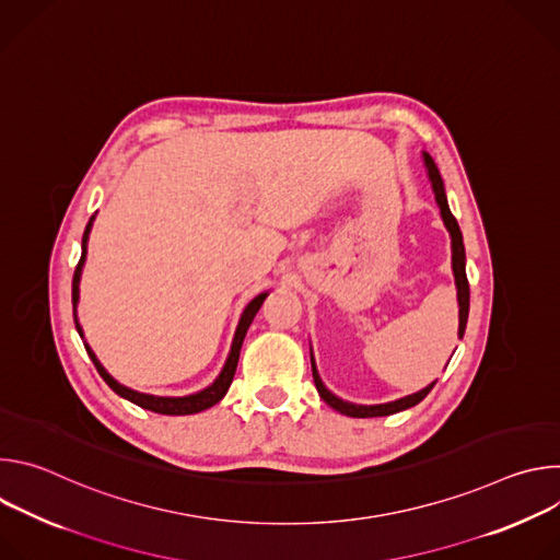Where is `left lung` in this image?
<instances>
[{
    "mask_svg": "<svg viewBox=\"0 0 560 560\" xmlns=\"http://www.w3.org/2000/svg\"><path fill=\"white\" fill-rule=\"evenodd\" d=\"M423 162H425V168H428V177L432 182V190H434V197H436V203L441 208V217H443V223L452 236V270H454V281H456V294H458V337H463L465 332V326H467V314H469V283H467V275H465V246H463V234H460V228L454 219V214L450 212V206H447V197H445V188H443V179H441V173L434 164V159L423 152ZM312 376H314V385H316V392L318 396L324 398V401L335 408L337 412L346 415V417H354V419H372V417H389V415H396L401 410H408L417 404H421L423 398L430 394V389L434 387V383H430L428 387L419 389L417 394H410V396H404V398H396V401H389V404H381V406H357V404H348L343 401V398L335 396L322 381V376H318L316 372V365H314V359H312Z\"/></svg>",
    "mask_w": 560,
    "mask_h": 560,
    "instance_id": "1",
    "label": "left lung"
}]
</instances>
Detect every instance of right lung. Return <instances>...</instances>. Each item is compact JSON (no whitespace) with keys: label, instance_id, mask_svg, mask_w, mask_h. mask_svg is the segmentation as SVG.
<instances>
[{"label":"right lung","instance_id":"add662e5","mask_svg":"<svg viewBox=\"0 0 560 560\" xmlns=\"http://www.w3.org/2000/svg\"><path fill=\"white\" fill-rule=\"evenodd\" d=\"M93 221H95V214L91 217V221H89V225H86V230H84V236H82V259H79V264H77V268H74V275H72V312H74V328H77L79 337H84V335H82V326L77 324L79 279H82V268H84V261H86V244H89V234H91ZM266 296H268V292H261L259 296H255V299L246 305L242 318H238V326H236V332H234L232 348H230V354H228V359H225V365H223V370L219 372V376L214 378V383L208 385V387H203L201 392H195V394H188V396H154V394H143V392L130 389V387L117 383V381L106 372V368L97 361V357H95V352L91 350L89 343H84V348H86L89 357L93 359V363H95L97 372L102 374V378H104L119 396L128 398L130 404L143 408V410L156 412V415H171V417L197 415V412H203V410L212 408L214 404H219L221 398L225 396V392H228V387H230V383H232V378H234V370H236V363H238V352H242V343H244V339H246V332H248V328H250V324H253L255 314L259 312L261 303L266 301Z\"/></svg>","mask_w":560,"mask_h":560}]
</instances>
